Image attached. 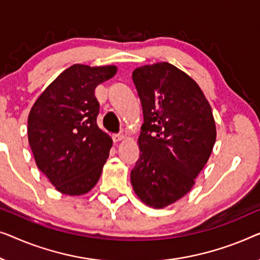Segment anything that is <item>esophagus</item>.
Returning a JSON list of instances; mask_svg holds the SVG:
<instances>
[{
	"label": "esophagus",
	"mask_w": 260,
	"mask_h": 260,
	"mask_svg": "<svg viewBox=\"0 0 260 260\" xmlns=\"http://www.w3.org/2000/svg\"><path fill=\"white\" fill-rule=\"evenodd\" d=\"M112 139H113V141L115 142V144H118V142H120V141H122V139H123V137L121 134H113V137H112Z\"/></svg>",
	"instance_id": "34e87169"
}]
</instances>
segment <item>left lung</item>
<instances>
[{"label":"left lung","mask_w":260,"mask_h":260,"mask_svg":"<svg viewBox=\"0 0 260 260\" xmlns=\"http://www.w3.org/2000/svg\"><path fill=\"white\" fill-rule=\"evenodd\" d=\"M132 78L144 123L131 182L146 205L161 208L187 194L206 165L217 135L213 114L194 80L168 62L139 67Z\"/></svg>","instance_id":"left-lung-1"}]
</instances>
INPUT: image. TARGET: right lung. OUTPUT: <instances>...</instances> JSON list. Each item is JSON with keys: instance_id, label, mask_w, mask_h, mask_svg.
I'll return each mask as SVG.
<instances>
[{"instance_id": "right-lung-1", "label": "right lung", "mask_w": 260, "mask_h": 260, "mask_svg": "<svg viewBox=\"0 0 260 260\" xmlns=\"http://www.w3.org/2000/svg\"><path fill=\"white\" fill-rule=\"evenodd\" d=\"M115 73V66H72L29 113L28 140L36 165L63 194H85L100 178L113 141L98 127L94 90Z\"/></svg>"}]
</instances>
